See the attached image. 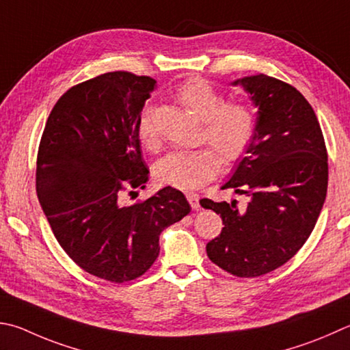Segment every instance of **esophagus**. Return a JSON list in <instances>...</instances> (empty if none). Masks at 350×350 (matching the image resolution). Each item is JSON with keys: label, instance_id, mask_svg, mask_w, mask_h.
<instances>
[{"label": "esophagus", "instance_id": "1", "mask_svg": "<svg viewBox=\"0 0 350 350\" xmlns=\"http://www.w3.org/2000/svg\"><path fill=\"white\" fill-rule=\"evenodd\" d=\"M187 200L189 202V205H191V208H193V209H199V208H200L199 196H197V194H193V193L187 194Z\"/></svg>", "mask_w": 350, "mask_h": 350}]
</instances>
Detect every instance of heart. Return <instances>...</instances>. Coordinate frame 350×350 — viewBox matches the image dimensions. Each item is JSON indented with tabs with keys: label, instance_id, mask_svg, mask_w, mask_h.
<instances>
[{
	"label": "heart",
	"instance_id": "heart-1",
	"mask_svg": "<svg viewBox=\"0 0 350 350\" xmlns=\"http://www.w3.org/2000/svg\"><path fill=\"white\" fill-rule=\"evenodd\" d=\"M177 103L202 119L200 139L217 151L225 162L237 161L256 135V114L241 100H224L221 94L202 78H189L177 87ZM137 136L145 147L157 145V133L150 110H144L137 122ZM219 159L213 150L173 151L159 161L154 177L161 185L182 191L200 188L217 174Z\"/></svg>",
	"mask_w": 350,
	"mask_h": 350
}]
</instances>
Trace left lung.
I'll return each instance as SVG.
<instances>
[{"mask_svg": "<svg viewBox=\"0 0 350 350\" xmlns=\"http://www.w3.org/2000/svg\"><path fill=\"white\" fill-rule=\"evenodd\" d=\"M232 84L251 94L258 118L247 156L221 189L250 202L240 209L237 200L200 205L225 225L206 245L209 260L252 278L280 268L306 243L326 199L327 150L314 109L295 87L263 73Z\"/></svg>", "mask_w": 350, "mask_h": 350, "instance_id": "left-lung-1", "label": "left lung"}]
</instances>
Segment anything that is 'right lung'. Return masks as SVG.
<instances>
[{
  "label": "right lung",
  "instance_id": "1",
  "mask_svg": "<svg viewBox=\"0 0 350 350\" xmlns=\"http://www.w3.org/2000/svg\"><path fill=\"white\" fill-rule=\"evenodd\" d=\"M154 85L130 72L73 85L55 104L38 148L36 193L56 240L81 269L111 283L144 275L161 232L191 211L171 187L125 203L148 180L137 122Z\"/></svg>",
  "mask_w": 350,
  "mask_h": 350
}]
</instances>
